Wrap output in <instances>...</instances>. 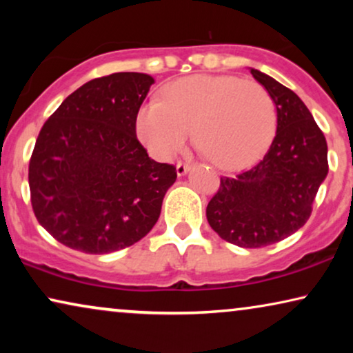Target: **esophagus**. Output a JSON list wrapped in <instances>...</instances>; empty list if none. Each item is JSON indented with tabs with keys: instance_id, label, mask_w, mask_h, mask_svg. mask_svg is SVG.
<instances>
[{
	"instance_id": "34e87169",
	"label": "esophagus",
	"mask_w": 353,
	"mask_h": 353,
	"mask_svg": "<svg viewBox=\"0 0 353 353\" xmlns=\"http://www.w3.org/2000/svg\"><path fill=\"white\" fill-rule=\"evenodd\" d=\"M190 168H191V163H190V162H178V163H176V173H178V176L186 175V173L190 172Z\"/></svg>"
}]
</instances>
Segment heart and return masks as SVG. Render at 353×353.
Returning <instances> with one entry per match:
<instances>
[{
    "instance_id": "heart-1",
    "label": "heart",
    "mask_w": 353,
    "mask_h": 353,
    "mask_svg": "<svg viewBox=\"0 0 353 353\" xmlns=\"http://www.w3.org/2000/svg\"><path fill=\"white\" fill-rule=\"evenodd\" d=\"M276 125L272 96L257 81L231 75H191L168 83L162 101L137 114V134L149 152L168 161L191 137L210 161L226 170L262 156Z\"/></svg>"
}]
</instances>
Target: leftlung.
<instances>
[{
  "label": "left lung",
  "mask_w": 353,
  "mask_h": 353,
  "mask_svg": "<svg viewBox=\"0 0 353 353\" xmlns=\"http://www.w3.org/2000/svg\"><path fill=\"white\" fill-rule=\"evenodd\" d=\"M250 74L276 105V134L254 167L220 178L205 210L221 239L245 249L274 244L302 228L327 175L326 138L307 105L267 74L255 69Z\"/></svg>",
  "instance_id": "obj_1"
}]
</instances>
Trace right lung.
<instances>
[{"label": "right lung", "instance_id": "add662e5", "mask_svg": "<svg viewBox=\"0 0 353 353\" xmlns=\"http://www.w3.org/2000/svg\"><path fill=\"white\" fill-rule=\"evenodd\" d=\"M151 75L117 72L62 101L28 163L32 209L56 241L110 254L144 238L161 215L176 168L152 161L137 138Z\"/></svg>", "mask_w": 353, "mask_h": 353}]
</instances>
